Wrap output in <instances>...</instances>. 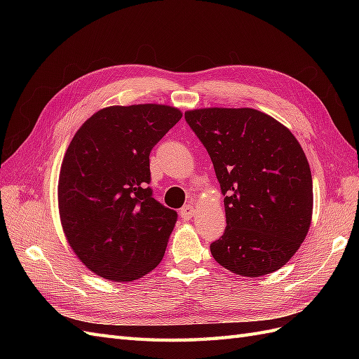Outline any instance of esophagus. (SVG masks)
Segmentation results:
<instances>
[{
  "instance_id": "34e87169",
  "label": "esophagus",
  "mask_w": 359,
  "mask_h": 359,
  "mask_svg": "<svg viewBox=\"0 0 359 359\" xmlns=\"http://www.w3.org/2000/svg\"><path fill=\"white\" fill-rule=\"evenodd\" d=\"M194 206L191 205V203H189V205H184L182 208H181V211H180V214H181V217L184 220H189V219H191V217L194 215Z\"/></svg>"
}]
</instances>
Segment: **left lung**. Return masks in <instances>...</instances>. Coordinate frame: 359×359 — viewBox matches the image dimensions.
<instances>
[{"label":"left lung","instance_id":"8db88e82","mask_svg":"<svg viewBox=\"0 0 359 359\" xmlns=\"http://www.w3.org/2000/svg\"><path fill=\"white\" fill-rule=\"evenodd\" d=\"M184 116L208 151L224 196L227 226L211 244L212 257L238 276L274 273L297 253L311 223V172L297 137L250 107Z\"/></svg>","mask_w":359,"mask_h":359}]
</instances>
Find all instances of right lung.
Masks as SVG:
<instances>
[{
    "mask_svg": "<svg viewBox=\"0 0 359 359\" xmlns=\"http://www.w3.org/2000/svg\"><path fill=\"white\" fill-rule=\"evenodd\" d=\"M181 116L165 104L109 106L73 136L58 208L70 247L94 274L128 283L165 256L178 214L153 198L149 153Z\"/></svg>",
    "mask_w": 359,
    "mask_h": 359,
    "instance_id": "right-lung-1",
    "label": "right lung"
}]
</instances>
